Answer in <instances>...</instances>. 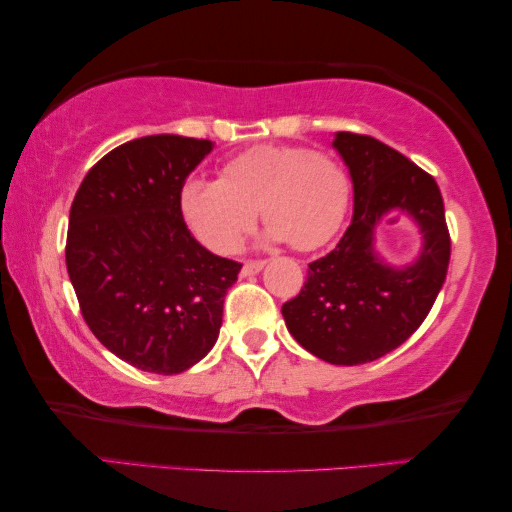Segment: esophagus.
Listing matches in <instances>:
<instances>
[{
	"instance_id": "obj_1",
	"label": "esophagus",
	"mask_w": 512,
	"mask_h": 512,
	"mask_svg": "<svg viewBox=\"0 0 512 512\" xmlns=\"http://www.w3.org/2000/svg\"><path fill=\"white\" fill-rule=\"evenodd\" d=\"M265 267V261H247L242 265V276H251V274H258Z\"/></svg>"
}]
</instances>
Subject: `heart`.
I'll use <instances>...</instances> for the list:
<instances>
[{
	"label": "heart",
	"mask_w": 512,
	"mask_h": 512,
	"mask_svg": "<svg viewBox=\"0 0 512 512\" xmlns=\"http://www.w3.org/2000/svg\"><path fill=\"white\" fill-rule=\"evenodd\" d=\"M351 179L338 158L306 147L258 145L229 158L220 179L192 177L179 208L190 231L215 254L238 251L261 211L270 240L299 251L324 247L345 222Z\"/></svg>",
	"instance_id": "heart-1"
}]
</instances>
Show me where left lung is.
Masks as SVG:
<instances>
[{
    "label": "left lung",
    "instance_id": "obj_1",
    "mask_svg": "<svg viewBox=\"0 0 512 512\" xmlns=\"http://www.w3.org/2000/svg\"><path fill=\"white\" fill-rule=\"evenodd\" d=\"M333 147L354 181V217L329 254L308 265L306 283L281 306L301 347L333 365L370 363L397 349L426 320L447 279L451 238L435 179L397 149L340 131ZM399 210L421 224L425 247L404 271L373 251V226Z\"/></svg>",
    "mask_w": 512,
    "mask_h": 512
}]
</instances>
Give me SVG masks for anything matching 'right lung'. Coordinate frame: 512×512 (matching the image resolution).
<instances>
[{"label":"right lung","instance_id":"right-lung-1","mask_svg":"<svg viewBox=\"0 0 512 512\" xmlns=\"http://www.w3.org/2000/svg\"><path fill=\"white\" fill-rule=\"evenodd\" d=\"M211 140L145 136L108 152L74 195L65 263L90 331L142 372L179 374L215 345L242 263L192 238L179 208Z\"/></svg>","mask_w":512,"mask_h":512}]
</instances>
